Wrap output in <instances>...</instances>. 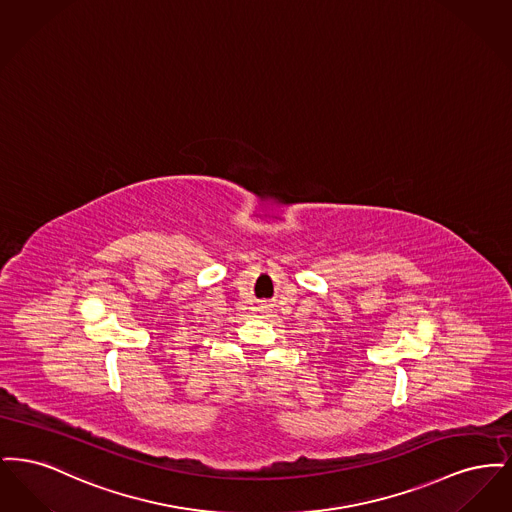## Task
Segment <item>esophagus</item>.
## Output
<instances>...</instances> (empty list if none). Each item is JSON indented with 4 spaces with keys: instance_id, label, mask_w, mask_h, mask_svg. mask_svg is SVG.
<instances>
[{
    "instance_id": "obj_1",
    "label": "esophagus",
    "mask_w": 512,
    "mask_h": 512,
    "mask_svg": "<svg viewBox=\"0 0 512 512\" xmlns=\"http://www.w3.org/2000/svg\"><path fill=\"white\" fill-rule=\"evenodd\" d=\"M259 311H261V315H267L268 311H270V305H267V303H261Z\"/></svg>"
}]
</instances>
